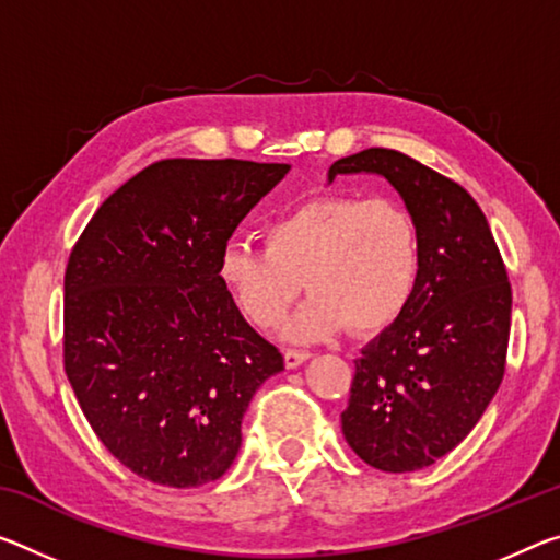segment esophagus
<instances>
[{"mask_svg":"<svg viewBox=\"0 0 560 560\" xmlns=\"http://www.w3.org/2000/svg\"><path fill=\"white\" fill-rule=\"evenodd\" d=\"M312 353L308 351H299V349H287L283 351V361H287V369H299Z\"/></svg>","mask_w":560,"mask_h":560,"instance_id":"1","label":"esophagus"}]
</instances>
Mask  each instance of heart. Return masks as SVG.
<instances>
[{"label": "heart", "mask_w": 560, "mask_h": 560, "mask_svg": "<svg viewBox=\"0 0 560 560\" xmlns=\"http://www.w3.org/2000/svg\"><path fill=\"white\" fill-rule=\"evenodd\" d=\"M264 246L229 242L219 281L248 322L273 328L301 289L312 299L287 324L289 341H322L351 326L381 331L406 312L421 273V232L401 201L318 197L271 219Z\"/></svg>", "instance_id": "obj_1"}]
</instances>
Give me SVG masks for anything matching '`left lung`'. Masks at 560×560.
<instances>
[{
    "label": "left lung",
    "instance_id": "8db88e82",
    "mask_svg": "<svg viewBox=\"0 0 560 560\" xmlns=\"http://www.w3.org/2000/svg\"><path fill=\"white\" fill-rule=\"evenodd\" d=\"M378 174L421 232L423 256L406 312L361 349L341 431L386 474L436 464L481 419L501 386L511 283L483 211L464 186L394 149H363L328 168Z\"/></svg>",
    "mask_w": 560,
    "mask_h": 560
}]
</instances>
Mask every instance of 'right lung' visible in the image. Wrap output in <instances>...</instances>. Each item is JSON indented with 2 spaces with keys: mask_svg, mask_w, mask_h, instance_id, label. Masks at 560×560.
Segmentation results:
<instances>
[{
  "mask_svg": "<svg viewBox=\"0 0 560 560\" xmlns=\"http://www.w3.org/2000/svg\"><path fill=\"white\" fill-rule=\"evenodd\" d=\"M289 164L166 159L106 199L65 273V371L131 474L194 488L229 471L283 357L221 287L219 254Z\"/></svg>",
  "mask_w": 560,
  "mask_h": 560,
  "instance_id": "add662e5",
  "label": "right lung"
}]
</instances>
